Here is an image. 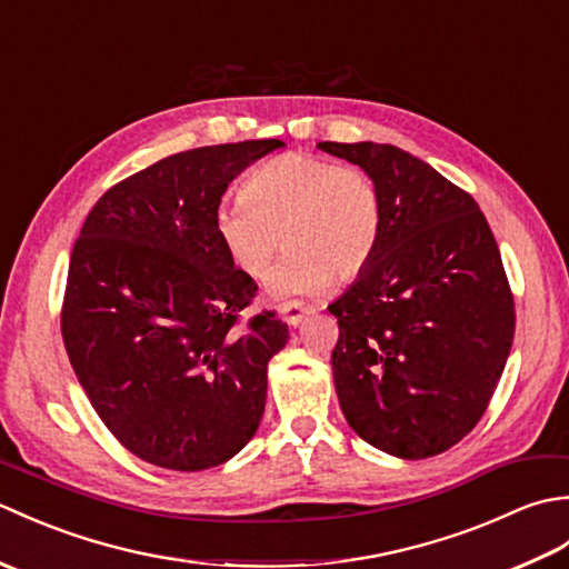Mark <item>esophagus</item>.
<instances>
[{
    "mask_svg": "<svg viewBox=\"0 0 569 569\" xmlns=\"http://www.w3.org/2000/svg\"><path fill=\"white\" fill-rule=\"evenodd\" d=\"M310 312V308H306V306H300V303H286V306H281V318L291 325V328H298L300 322H303V318L308 316Z\"/></svg>",
    "mask_w": 569,
    "mask_h": 569,
    "instance_id": "esophagus-1",
    "label": "esophagus"
}]
</instances>
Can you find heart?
<instances>
[{"label": "heart", "instance_id": "1", "mask_svg": "<svg viewBox=\"0 0 569 569\" xmlns=\"http://www.w3.org/2000/svg\"><path fill=\"white\" fill-rule=\"evenodd\" d=\"M214 234L239 273L269 271L278 237L286 257L266 281L276 303L328 291L371 263L381 239V200L367 173L318 156H276L241 188V204L220 208Z\"/></svg>", "mask_w": 569, "mask_h": 569}]
</instances>
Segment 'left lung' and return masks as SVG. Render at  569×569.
Returning <instances> with one entry per match:
<instances>
[{
	"label": "left lung",
	"mask_w": 569,
	"mask_h": 569,
	"mask_svg": "<svg viewBox=\"0 0 569 569\" xmlns=\"http://www.w3.org/2000/svg\"><path fill=\"white\" fill-rule=\"evenodd\" d=\"M379 190L371 263L328 306L332 377L361 440L401 459L450 450L485 416L513 342V296L487 217L391 143L320 141Z\"/></svg>",
	"instance_id": "8db88e82"
}]
</instances>
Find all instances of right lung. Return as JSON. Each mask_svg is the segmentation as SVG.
I'll use <instances>...</instances> for the list:
<instances>
[{
  "label": "right lung",
  "mask_w": 569,
  "mask_h": 569,
  "mask_svg": "<svg viewBox=\"0 0 569 569\" xmlns=\"http://www.w3.org/2000/svg\"><path fill=\"white\" fill-rule=\"evenodd\" d=\"M281 139L183 151L110 188L72 247L60 328L114 438L143 462L200 471L259 430L269 361L288 325L237 328L257 283L214 234L227 186Z\"/></svg>",
  "instance_id": "1"
}]
</instances>
